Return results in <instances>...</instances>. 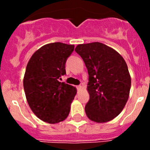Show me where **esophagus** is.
<instances>
[{
  "mask_svg": "<svg viewBox=\"0 0 150 150\" xmlns=\"http://www.w3.org/2000/svg\"><path fill=\"white\" fill-rule=\"evenodd\" d=\"M76 88H77V89H81V86H77Z\"/></svg>",
  "mask_w": 150,
  "mask_h": 150,
  "instance_id": "esophagus-1",
  "label": "esophagus"
}]
</instances>
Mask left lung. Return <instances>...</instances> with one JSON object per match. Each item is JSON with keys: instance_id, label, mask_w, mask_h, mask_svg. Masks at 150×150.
Returning a JSON list of instances; mask_svg holds the SVG:
<instances>
[{"instance_id": "8db88e82", "label": "left lung", "mask_w": 150, "mask_h": 150, "mask_svg": "<svg viewBox=\"0 0 150 150\" xmlns=\"http://www.w3.org/2000/svg\"><path fill=\"white\" fill-rule=\"evenodd\" d=\"M75 51L88 73L86 115L96 122L112 120L121 112L129 96L131 81L125 60L115 50L99 42L78 45Z\"/></svg>"}]
</instances>
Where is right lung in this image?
<instances>
[{"instance_id": "1", "label": "right lung", "mask_w": 150, "mask_h": 150, "mask_svg": "<svg viewBox=\"0 0 150 150\" xmlns=\"http://www.w3.org/2000/svg\"><path fill=\"white\" fill-rule=\"evenodd\" d=\"M74 45L52 43L42 46L28 62L24 77V89L29 106L44 122L57 123L67 117L77 90L60 82L66 74L65 63Z\"/></svg>"}]
</instances>
